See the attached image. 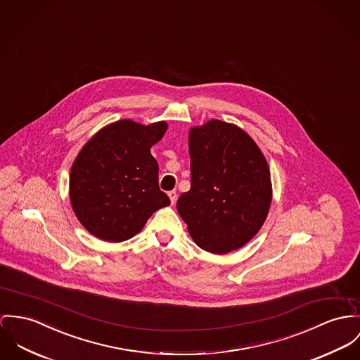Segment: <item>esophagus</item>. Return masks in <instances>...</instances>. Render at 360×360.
Instances as JSON below:
<instances>
[{
    "instance_id": "1",
    "label": "esophagus",
    "mask_w": 360,
    "mask_h": 360,
    "mask_svg": "<svg viewBox=\"0 0 360 360\" xmlns=\"http://www.w3.org/2000/svg\"><path fill=\"white\" fill-rule=\"evenodd\" d=\"M168 197H169V200H171V204L174 205V204H175V201H176V192H175V191L168 192Z\"/></svg>"
}]
</instances>
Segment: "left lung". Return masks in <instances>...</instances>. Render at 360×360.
<instances>
[{
    "label": "left lung",
    "instance_id": "obj_1",
    "mask_svg": "<svg viewBox=\"0 0 360 360\" xmlns=\"http://www.w3.org/2000/svg\"><path fill=\"white\" fill-rule=\"evenodd\" d=\"M191 191L176 210L194 243L223 255L244 247L269 215L271 176L256 142L236 124L211 119L189 131Z\"/></svg>",
    "mask_w": 360,
    "mask_h": 360
}]
</instances>
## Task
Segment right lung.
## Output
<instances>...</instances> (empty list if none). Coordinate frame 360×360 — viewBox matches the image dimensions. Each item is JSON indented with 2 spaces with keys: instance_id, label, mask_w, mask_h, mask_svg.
I'll use <instances>...</instances> for the list:
<instances>
[{
  "instance_id": "1",
  "label": "right lung",
  "mask_w": 360,
  "mask_h": 360,
  "mask_svg": "<svg viewBox=\"0 0 360 360\" xmlns=\"http://www.w3.org/2000/svg\"><path fill=\"white\" fill-rule=\"evenodd\" d=\"M167 127L166 122L145 126L122 119L83 145L70 172V201L90 234L108 243L126 241L153 212L169 205L150 155Z\"/></svg>"
}]
</instances>
